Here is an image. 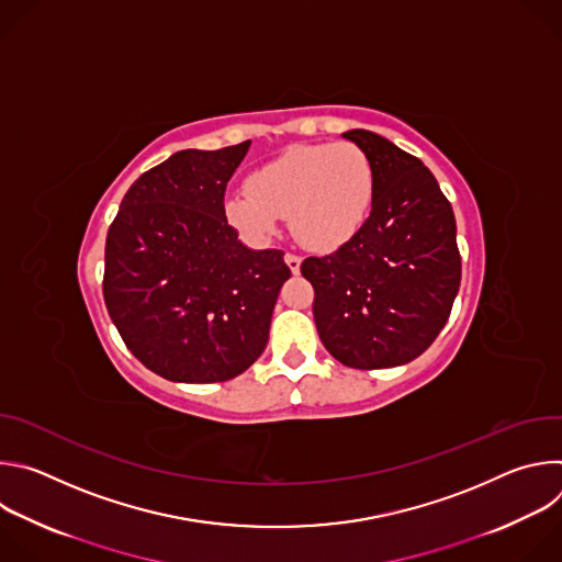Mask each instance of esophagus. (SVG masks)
<instances>
[{"label": "esophagus", "mask_w": 562, "mask_h": 562, "mask_svg": "<svg viewBox=\"0 0 562 562\" xmlns=\"http://www.w3.org/2000/svg\"><path fill=\"white\" fill-rule=\"evenodd\" d=\"M284 262H286V267L291 269V273H300V265H302V260H300L297 256L286 254V256H284Z\"/></svg>", "instance_id": "obj_1"}]
</instances>
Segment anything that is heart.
Returning <instances> with one entry per match:
<instances>
[{
  "label": "heart",
  "instance_id": "1",
  "mask_svg": "<svg viewBox=\"0 0 562 562\" xmlns=\"http://www.w3.org/2000/svg\"><path fill=\"white\" fill-rule=\"evenodd\" d=\"M373 184V165L358 144H295L249 176V193L224 200V217L247 243L265 247L289 215L300 245L331 254L362 231Z\"/></svg>",
  "mask_w": 562,
  "mask_h": 562
}]
</instances>
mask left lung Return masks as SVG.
Segmentation results:
<instances>
[{
	"mask_svg": "<svg viewBox=\"0 0 562 562\" xmlns=\"http://www.w3.org/2000/svg\"><path fill=\"white\" fill-rule=\"evenodd\" d=\"M342 137L371 159L373 204L349 245L300 267L317 336L353 369L407 364L438 338L460 289L453 209L418 157L364 128Z\"/></svg>",
	"mask_w": 562,
	"mask_h": 562,
	"instance_id": "8db88e82",
	"label": "left lung"
}]
</instances>
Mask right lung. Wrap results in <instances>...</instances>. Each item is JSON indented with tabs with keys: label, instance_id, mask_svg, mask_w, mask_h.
<instances>
[{
	"label": "right lung",
	"instance_id": "add662e5",
	"mask_svg": "<svg viewBox=\"0 0 562 562\" xmlns=\"http://www.w3.org/2000/svg\"><path fill=\"white\" fill-rule=\"evenodd\" d=\"M251 142L180 150L135 180L106 235L104 302L131 353L171 382H224L265 351L291 271L224 217Z\"/></svg>",
	"mask_w": 562,
	"mask_h": 562
}]
</instances>
